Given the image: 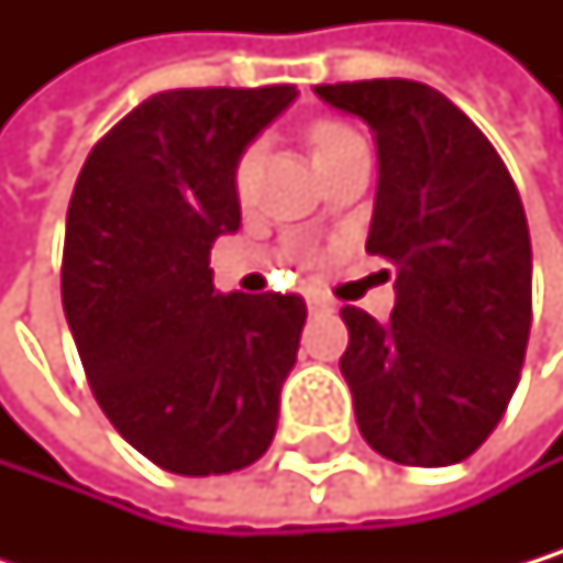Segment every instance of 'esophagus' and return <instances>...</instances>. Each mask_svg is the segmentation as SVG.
<instances>
[{"label":"esophagus","instance_id":"34e87169","mask_svg":"<svg viewBox=\"0 0 563 563\" xmlns=\"http://www.w3.org/2000/svg\"><path fill=\"white\" fill-rule=\"evenodd\" d=\"M307 307H310L313 313H331V310H334V300H331V297H323V294H310V297H307Z\"/></svg>","mask_w":563,"mask_h":563}]
</instances>
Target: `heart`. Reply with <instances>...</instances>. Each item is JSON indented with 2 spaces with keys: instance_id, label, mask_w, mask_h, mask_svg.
I'll use <instances>...</instances> for the list:
<instances>
[{
  "instance_id": "1",
  "label": "heart",
  "mask_w": 563,
  "mask_h": 563,
  "mask_svg": "<svg viewBox=\"0 0 563 563\" xmlns=\"http://www.w3.org/2000/svg\"><path fill=\"white\" fill-rule=\"evenodd\" d=\"M357 141H361V134H357L354 128L341 124V121H320V124L310 128V151H313V162H317V165H320V162H328V158H334V155H341L344 147H351V144H357ZM253 172H256V151L250 147L246 155H243L240 162H235V175H232L235 191H246V188H250Z\"/></svg>"
}]
</instances>
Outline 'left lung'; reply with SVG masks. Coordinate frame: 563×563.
<instances>
[{
    "label": "left lung",
    "instance_id": "1",
    "mask_svg": "<svg viewBox=\"0 0 563 563\" xmlns=\"http://www.w3.org/2000/svg\"><path fill=\"white\" fill-rule=\"evenodd\" d=\"M375 131L367 253L395 263L385 323L344 307L341 375L364 442L401 466H452L504 419L530 338V232L486 134L416 80L320 84Z\"/></svg>",
    "mask_w": 563,
    "mask_h": 563
}]
</instances>
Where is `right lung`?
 Instances as JSON below:
<instances>
[{
	"instance_id": "add662e5",
	"label": "right lung",
	"mask_w": 563,
	"mask_h": 563,
	"mask_svg": "<svg viewBox=\"0 0 563 563\" xmlns=\"http://www.w3.org/2000/svg\"><path fill=\"white\" fill-rule=\"evenodd\" d=\"M294 84L191 87L137 103L77 178L63 310L90 391L155 466L219 476L273 442L297 361V294H216L209 250L240 229L235 162Z\"/></svg>"
}]
</instances>
